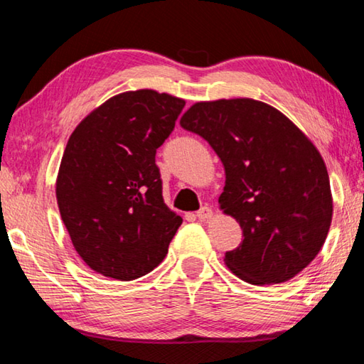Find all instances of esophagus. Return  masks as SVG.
<instances>
[{
  "label": "esophagus",
  "instance_id": "esophagus-1",
  "mask_svg": "<svg viewBox=\"0 0 364 364\" xmlns=\"http://www.w3.org/2000/svg\"><path fill=\"white\" fill-rule=\"evenodd\" d=\"M196 218H198L200 220H208L213 218V209L209 206H203L198 213H196Z\"/></svg>",
  "mask_w": 364,
  "mask_h": 364
}]
</instances>
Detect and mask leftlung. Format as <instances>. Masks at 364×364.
<instances>
[{"label": "left lung", "mask_w": 364, "mask_h": 364, "mask_svg": "<svg viewBox=\"0 0 364 364\" xmlns=\"http://www.w3.org/2000/svg\"><path fill=\"white\" fill-rule=\"evenodd\" d=\"M225 169L220 209L243 230L225 264L251 284L284 283L301 273L326 241L333 220L329 176L311 140L264 102H196L181 118Z\"/></svg>", "instance_id": "obj_1"}]
</instances>
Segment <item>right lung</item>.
<instances>
[{
    "label": "right lung",
    "mask_w": 364,
    "mask_h": 364,
    "mask_svg": "<svg viewBox=\"0 0 364 364\" xmlns=\"http://www.w3.org/2000/svg\"><path fill=\"white\" fill-rule=\"evenodd\" d=\"M186 100L153 89L104 102L76 126L55 182L76 252L100 275L131 282L163 262L182 218L164 205L156 149Z\"/></svg>",
    "instance_id": "right-lung-1"
}]
</instances>
